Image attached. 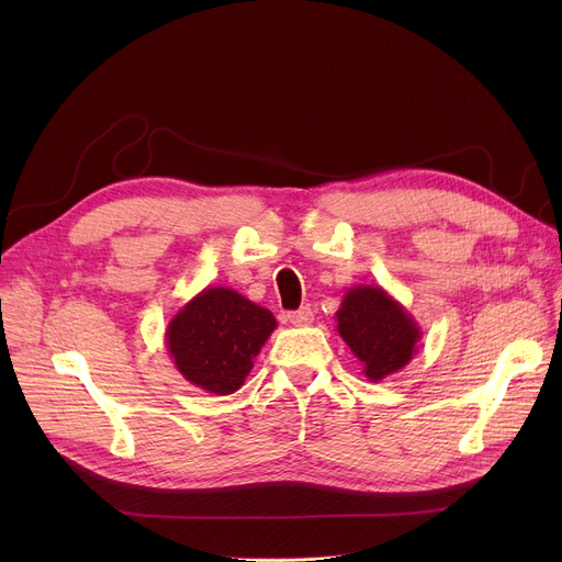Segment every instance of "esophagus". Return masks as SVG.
Wrapping results in <instances>:
<instances>
[{
	"instance_id": "34e87169",
	"label": "esophagus",
	"mask_w": 562,
	"mask_h": 562,
	"mask_svg": "<svg viewBox=\"0 0 562 562\" xmlns=\"http://www.w3.org/2000/svg\"><path fill=\"white\" fill-rule=\"evenodd\" d=\"M293 326H310V323L314 321V312L310 310V307H301L299 312H289V316H286Z\"/></svg>"
}]
</instances>
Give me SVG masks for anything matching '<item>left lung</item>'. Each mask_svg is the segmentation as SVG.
<instances>
[{"mask_svg": "<svg viewBox=\"0 0 562 562\" xmlns=\"http://www.w3.org/2000/svg\"><path fill=\"white\" fill-rule=\"evenodd\" d=\"M337 333L371 382L405 369L417 356L419 323L378 284H358L344 293Z\"/></svg>", "mask_w": 562, "mask_h": 562, "instance_id": "obj_1", "label": "left lung"}]
</instances>
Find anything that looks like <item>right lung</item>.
Wrapping results in <instances>:
<instances>
[{"instance_id":"1","label":"right lung","mask_w":562,"mask_h":562,"mask_svg":"<svg viewBox=\"0 0 562 562\" xmlns=\"http://www.w3.org/2000/svg\"><path fill=\"white\" fill-rule=\"evenodd\" d=\"M276 328V316L239 291L206 286L170 318L166 348L191 385L227 396L244 385Z\"/></svg>"}]
</instances>
